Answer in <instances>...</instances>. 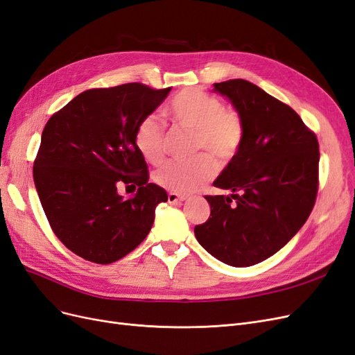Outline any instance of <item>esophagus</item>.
Masks as SVG:
<instances>
[{
	"label": "esophagus",
	"mask_w": 355,
	"mask_h": 355,
	"mask_svg": "<svg viewBox=\"0 0 355 355\" xmlns=\"http://www.w3.org/2000/svg\"><path fill=\"white\" fill-rule=\"evenodd\" d=\"M185 200H187V197H185V196H179V194H175V192H168V196H167V201H168L170 204L182 202V201H185Z\"/></svg>",
	"instance_id": "obj_1"
}]
</instances>
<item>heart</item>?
<instances>
[{
    "label": "heart",
    "instance_id": "heart-1",
    "mask_svg": "<svg viewBox=\"0 0 355 355\" xmlns=\"http://www.w3.org/2000/svg\"><path fill=\"white\" fill-rule=\"evenodd\" d=\"M167 115L178 125L194 130L196 151H206L220 163L235 158L244 142L245 127L241 115L223 108L222 102L198 89L179 92L167 105ZM135 144L149 163H159L164 155V127L154 115L139 123ZM216 164L209 155L200 154L189 161H168L159 167L154 179L159 187L175 194H191L209 182Z\"/></svg>",
    "mask_w": 355,
    "mask_h": 355
}]
</instances>
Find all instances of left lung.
Instances as JSON below:
<instances>
[{
  "label": "left lung",
  "instance_id": "1",
  "mask_svg": "<svg viewBox=\"0 0 355 355\" xmlns=\"http://www.w3.org/2000/svg\"><path fill=\"white\" fill-rule=\"evenodd\" d=\"M245 127L243 146L206 196L210 218L194 228L198 243L231 266L259 263L302 228L318 189V141L288 105L253 83H216Z\"/></svg>",
  "mask_w": 355,
  "mask_h": 355
}]
</instances>
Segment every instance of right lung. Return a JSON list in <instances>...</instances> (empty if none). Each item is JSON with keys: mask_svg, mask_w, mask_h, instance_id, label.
<instances>
[{"mask_svg": "<svg viewBox=\"0 0 355 355\" xmlns=\"http://www.w3.org/2000/svg\"><path fill=\"white\" fill-rule=\"evenodd\" d=\"M171 89L141 83L80 93L51 115L41 135L34 182L56 237L94 263H112L135 250L153 228L167 192L149 184L135 144L136 128ZM138 187L130 199L116 188Z\"/></svg>", "mask_w": 355, "mask_h": 355, "instance_id": "add662e5", "label": "right lung"}]
</instances>
